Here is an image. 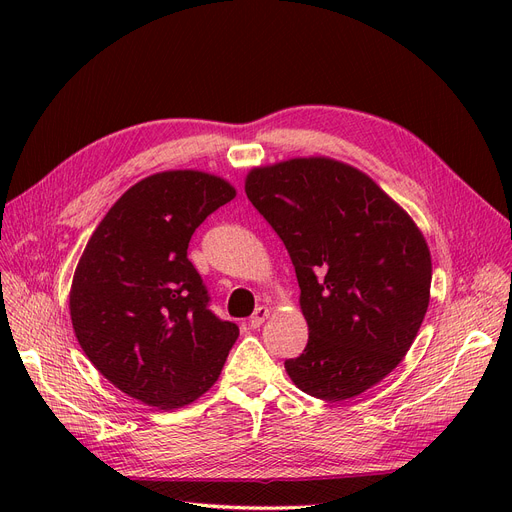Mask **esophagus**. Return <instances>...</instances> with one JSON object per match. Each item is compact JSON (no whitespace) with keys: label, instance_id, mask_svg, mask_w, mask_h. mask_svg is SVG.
I'll return each mask as SVG.
<instances>
[{"label":"esophagus","instance_id":"1","mask_svg":"<svg viewBox=\"0 0 512 512\" xmlns=\"http://www.w3.org/2000/svg\"><path fill=\"white\" fill-rule=\"evenodd\" d=\"M267 315H270V309H267V307H257L255 313H253L251 319H249V326H251L253 330H255V328H261L263 321L267 319Z\"/></svg>","mask_w":512,"mask_h":512}]
</instances>
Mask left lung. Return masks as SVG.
<instances>
[{"mask_svg": "<svg viewBox=\"0 0 512 512\" xmlns=\"http://www.w3.org/2000/svg\"><path fill=\"white\" fill-rule=\"evenodd\" d=\"M245 191L282 238L309 326L290 380L353 398L411 348L429 305L432 257L415 222L363 172L326 157L255 168Z\"/></svg>", "mask_w": 512, "mask_h": 512, "instance_id": "1", "label": "left lung"}]
</instances>
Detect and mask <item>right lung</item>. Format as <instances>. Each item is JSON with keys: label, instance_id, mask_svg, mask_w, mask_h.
Here are the masks:
<instances>
[{"label": "right lung", "instance_id": "1", "mask_svg": "<svg viewBox=\"0 0 512 512\" xmlns=\"http://www.w3.org/2000/svg\"><path fill=\"white\" fill-rule=\"evenodd\" d=\"M234 195L211 174H153L107 211L78 261L70 317L80 348L149 407L180 409L205 394L238 338V326L209 309L188 259L193 232Z\"/></svg>", "mask_w": 512, "mask_h": 512}]
</instances>
